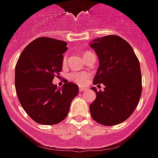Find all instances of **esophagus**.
Listing matches in <instances>:
<instances>
[{
	"label": "esophagus",
	"mask_w": 158,
	"mask_h": 158,
	"mask_svg": "<svg viewBox=\"0 0 158 158\" xmlns=\"http://www.w3.org/2000/svg\"><path fill=\"white\" fill-rule=\"evenodd\" d=\"M79 92H83V91L87 90V88H85V87H83V86H79Z\"/></svg>",
	"instance_id": "obj_1"
}]
</instances>
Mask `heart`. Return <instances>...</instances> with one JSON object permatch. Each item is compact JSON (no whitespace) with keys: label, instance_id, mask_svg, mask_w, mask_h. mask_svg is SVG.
Returning <instances> with one entry per match:
<instances>
[{"label":"heart","instance_id":"b5f03b06","mask_svg":"<svg viewBox=\"0 0 158 158\" xmlns=\"http://www.w3.org/2000/svg\"><path fill=\"white\" fill-rule=\"evenodd\" d=\"M89 52H87L83 56H85ZM66 60H67V56L65 55L63 57V64H65L66 62ZM69 77V79L71 80V81L75 82L77 84H79V85H84L86 83H88L89 79H90V74L88 72H74L70 73V75H68Z\"/></svg>","mask_w":158,"mask_h":158}]
</instances>
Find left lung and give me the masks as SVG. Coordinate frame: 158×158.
Segmentation results:
<instances>
[{
	"label": "left lung",
	"mask_w": 158,
	"mask_h": 158,
	"mask_svg": "<svg viewBox=\"0 0 158 158\" xmlns=\"http://www.w3.org/2000/svg\"><path fill=\"white\" fill-rule=\"evenodd\" d=\"M99 59V66L93 84L103 83L104 91L97 93L89 106L91 116L104 126H114L132 114L142 92L141 72L139 60L129 43L118 35H106L92 40Z\"/></svg>",
	"instance_id": "obj_1"
}]
</instances>
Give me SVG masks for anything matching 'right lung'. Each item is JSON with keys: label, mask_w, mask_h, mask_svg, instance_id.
Masks as SVG:
<instances>
[{"label": "right lung", "mask_w": 158, "mask_h": 158, "mask_svg": "<svg viewBox=\"0 0 158 158\" xmlns=\"http://www.w3.org/2000/svg\"><path fill=\"white\" fill-rule=\"evenodd\" d=\"M67 43L48 37L31 42L15 66V88L19 101L35 122L54 125L66 118L79 87L66 82L61 88L52 83L62 70Z\"/></svg>", "instance_id": "right-lung-1"}]
</instances>
